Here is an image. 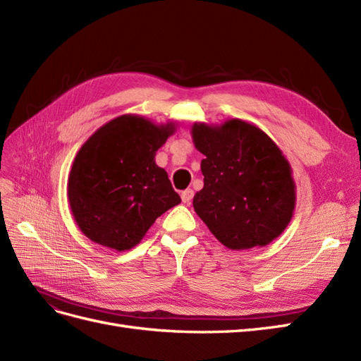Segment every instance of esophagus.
I'll list each match as a JSON object with an SVG mask.
<instances>
[{"label":"esophagus","instance_id":"1","mask_svg":"<svg viewBox=\"0 0 361 361\" xmlns=\"http://www.w3.org/2000/svg\"><path fill=\"white\" fill-rule=\"evenodd\" d=\"M180 197H182V202H183L185 204H190V203H191V200H192V197H194V191H192L191 188L185 190V191H182Z\"/></svg>","mask_w":361,"mask_h":361}]
</instances>
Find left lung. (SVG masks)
<instances>
[{
	"label": "left lung",
	"instance_id": "8db88e82",
	"mask_svg": "<svg viewBox=\"0 0 361 361\" xmlns=\"http://www.w3.org/2000/svg\"><path fill=\"white\" fill-rule=\"evenodd\" d=\"M192 143L204 155L203 188L192 206L211 233L231 250L264 247L292 220V167L264 130L241 118L195 122Z\"/></svg>",
	"mask_w": 361,
	"mask_h": 361
}]
</instances>
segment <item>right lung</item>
Wrapping results in <instances>:
<instances>
[{
    "label": "right lung",
    "instance_id": "add662e5",
    "mask_svg": "<svg viewBox=\"0 0 361 361\" xmlns=\"http://www.w3.org/2000/svg\"><path fill=\"white\" fill-rule=\"evenodd\" d=\"M137 114L118 116L85 141L68 180L71 211L93 243L116 251L135 247L157 218L180 203L157 150L174 134Z\"/></svg>",
    "mask_w": 361,
    "mask_h": 361
}]
</instances>
